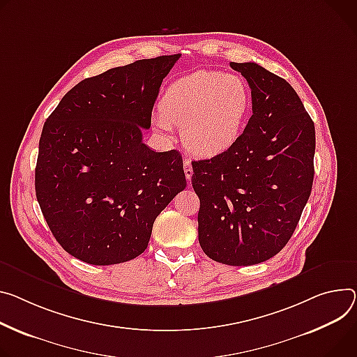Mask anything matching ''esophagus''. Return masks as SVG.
Here are the masks:
<instances>
[{
    "label": "esophagus",
    "mask_w": 357,
    "mask_h": 357,
    "mask_svg": "<svg viewBox=\"0 0 357 357\" xmlns=\"http://www.w3.org/2000/svg\"><path fill=\"white\" fill-rule=\"evenodd\" d=\"M183 171H185V176H186V179L190 182V178H192V174H193L190 159H185V160H183Z\"/></svg>",
    "instance_id": "1"
}]
</instances>
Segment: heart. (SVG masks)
I'll use <instances>...</instances> for the list:
<instances>
[{"label":"heart","mask_w":357,"mask_h":357,"mask_svg":"<svg viewBox=\"0 0 357 357\" xmlns=\"http://www.w3.org/2000/svg\"><path fill=\"white\" fill-rule=\"evenodd\" d=\"M250 108L252 92L242 77L202 70L167 88L162 114L153 116V123L165 134L181 126L183 144L192 153L215 156L239 139Z\"/></svg>","instance_id":"1"}]
</instances>
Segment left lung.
I'll list each match as a JSON object with an SVG mask.
<instances>
[{"instance_id":"left-lung-1","label":"left lung","mask_w":357,"mask_h":357,"mask_svg":"<svg viewBox=\"0 0 357 357\" xmlns=\"http://www.w3.org/2000/svg\"><path fill=\"white\" fill-rule=\"evenodd\" d=\"M252 89V116L225 152L192 162L201 201L198 236L215 262L249 266L279 253L310 197L314 123L283 78L255 62H231Z\"/></svg>"}]
</instances>
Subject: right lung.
<instances>
[{"instance_id":"1","label":"right lung","mask_w":357,"mask_h":357,"mask_svg":"<svg viewBox=\"0 0 357 357\" xmlns=\"http://www.w3.org/2000/svg\"><path fill=\"white\" fill-rule=\"evenodd\" d=\"M179 56L86 78L44 123L37 199L56 242L82 262L105 266L139 256L156 216L186 188L181 153L142 142L160 84Z\"/></svg>"}]
</instances>
